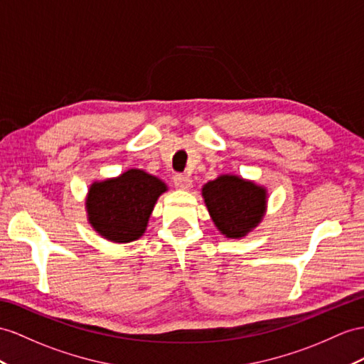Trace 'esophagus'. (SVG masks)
<instances>
[{"mask_svg": "<svg viewBox=\"0 0 364 364\" xmlns=\"http://www.w3.org/2000/svg\"><path fill=\"white\" fill-rule=\"evenodd\" d=\"M173 184H175V188H178L181 191H189L192 188V180L189 178L188 175L178 173V175L173 176Z\"/></svg>", "mask_w": 364, "mask_h": 364, "instance_id": "34e87169", "label": "esophagus"}]
</instances>
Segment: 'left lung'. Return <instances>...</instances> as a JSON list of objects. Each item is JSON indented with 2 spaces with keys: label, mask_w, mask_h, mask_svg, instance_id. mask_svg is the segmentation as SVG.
<instances>
[{
  "label": "left lung",
  "mask_w": 364,
  "mask_h": 364,
  "mask_svg": "<svg viewBox=\"0 0 364 364\" xmlns=\"http://www.w3.org/2000/svg\"><path fill=\"white\" fill-rule=\"evenodd\" d=\"M213 225L226 238L240 240L252 232L267 209V189L252 180L225 173L201 188Z\"/></svg>",
  "instance_id": "obj_1"
}]
</instances>
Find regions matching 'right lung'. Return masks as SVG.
<instances>
[{"instance_id": "obj_1", "label": "right lung", "mask_w": 364, "mask_h": 364, "mask_svg": "<svg viewBox=\"0 0 364 364\" xmlns=\"http://www.w3.org/2000/svg\"><path fill=\"white\" fill-rule=\"evenodd\" d=\"M164 192L167 184L143 169L93 181L85 203L89 225L112 243H132L144 235L155 203Z\"/></svg>"}]
</instances>
